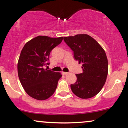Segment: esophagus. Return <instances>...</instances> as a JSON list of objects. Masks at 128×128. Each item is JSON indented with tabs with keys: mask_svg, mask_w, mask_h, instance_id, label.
<instances>
[{
	"mask_svg": "<svg viewBox=\"0 0 128 128\" xmlns=\"http://www.w3.org/2000/svg\"><path fill=\"white\" fill-rule=\"evenodd\" d=\"M68 72H62V74H64V75H65V74H68Z\"/></svg>",
	"mask_w": 128,
	"mask_h": 128,
	"instance_id": "obj_1",
	"label": "esophagus"
}]
</instances>
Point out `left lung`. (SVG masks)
Instances as JSON below:
<instances>
[{
    "instance_id": "1",
    "label": "left lung",
    "mask_w": 128,
    "mask_h": 128,
    "mask_svg": "<svg viewBox=\"0 0 128 128\" xmlns=\"http://www.w3.org/2000/svg\"><path fill=\"white\" fill-rule=\"evenodd\" d=\"M64 40L73 51L74 59L79 64H82V73L76 74V82L70 85L72 91L81 99L96 96L102 90L108 75V60L105 50L87 34L64 36Z\"/></svg>"
}]
</instances>
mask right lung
I'll use <instances>...</instances> for the list:
<instances>
[{
  "label": "right lung",
  "mask_w": 128,
  "mask_h": 128,
  "mask_svg": "<svg viewBox=\"0 0 128 128\" xmlns=\"http://www.w3.org/2000/svg\"><path fill=\"white\" fill-rule=\"evenodd\" d=\"M62 39L63 36H38L26 42L22 50L17 64L18 78L26 93L34 99H48L55 92L62 75L43 66L49 65L50 53Z\"/></svg>",
  "instance_id": "1"
}]
</instances>
